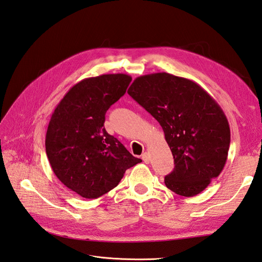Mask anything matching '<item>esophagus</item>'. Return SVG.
Here are the masks:
<instances>
[{
	"mask_svg": "<svg viewBox=\"0 0 262 262\" xmlns=\"http://www.w3.org/2000/svg\"><path fill=\"white\" fill-rule=\"evenodd\" d=\"M142 160H143V162L144 163H146V164H148L149 163V161H150V157H149V154L148 153H143L142 154Z\"/></svg>",
	"mask_w": 262,
	"mask_h": 262,
	"instance_id": "34e87169",
	"label": "esophagus"
}]
</instances>
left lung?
Instances as JSON below:
<instances>
[{"label":"left lung","mask_w":262,"mask_h":262,"mask_svg":"<svg viewBox=\"0 0 262 262\" xmlns=\"http://www.w3.org/2000/svg\"><path fill=\"white\" fill-rule=\"evenodd\" d=\"M128 94L163 128L175 162L166 187L179 195L199 194L227 160L231 130L220 105L199 84L165 72L137 77Z\"/></svg>","instance_id":"8db88e82"}]
</instances>
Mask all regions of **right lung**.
Masks as SVG:
<instances>
[{
	"mask_svg": "<svg viewBox=\"0 0 262 262\" xmlns=\"http://www.w3.org/2000/svg\"><path fill=\"white\" fill-rule=\"evenodd\" d=\"M130 75L102 74L76 83L61 99L46 134L54 175L86 199L118 186L125 170L142 162L106 131L105 115L123 96Z\"/></svg>",
	"mask_w": 262,
	"mask_h": 262,
	"instance_id": "add662e5",
	"label": "right lung"
}]
</instances>
